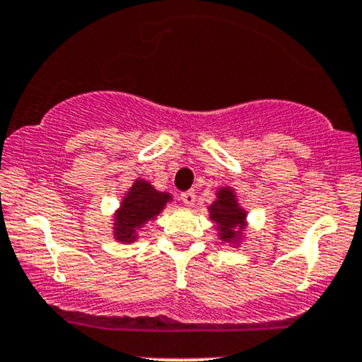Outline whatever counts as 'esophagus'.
Listing matches in <instances>:
<instances>
[{"instance_id":"esophagus-1","label":"esophagus","mask_w":362,"mask_h":362,"mask_svg":"<svg viewBox=\"0 0 362 362\" xmlns=\"http://www.w3.org/2000/svg\"><path fill=\"white\" fill-rule=\"evenodd\" d=\"M180 199H182V203L185 204V206H192V204H194V202H196V192L194 191L182 192Z\"/></svg>"}]
</instances>
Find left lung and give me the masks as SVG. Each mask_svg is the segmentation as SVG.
Listing matches in <instances>:
<instances>
[{"label": "left lung", "instance_id": "left-lung-1", "mask_svg": "<svg viewBox=\"0 0 362 362\" xmlns=\"http://www.w3.org/2000/svg\"><path fill=\"white\" fill-rule=\"evenodd\" d=\"M210 218L217 222L218 236L224 242H238L245 226V210L236 202L231 187H221L217 199L210 204Z\"/></svg>", "mask_w": 362, "mask_h": 362}]
</instances>
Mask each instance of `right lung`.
<instances>
[{
	"label": "right lung",
	"instance_id": "obj_1",
	"mask_svg": "<svg viewBox=\"0 0 362 362\" xmlns=\"http://www.w3.org/2000/svg\"><path fill=\"white\" fill-rule=\"evenodd\" d=\"M171 199L166 192H159L148 182L138 178L133 187L124 196L115 214V240L131 243L136 240V231L147 221L154 218Z\"/></svg>",
	"mask_w": 362,
	"mask_h": 362
}]
</instances>
